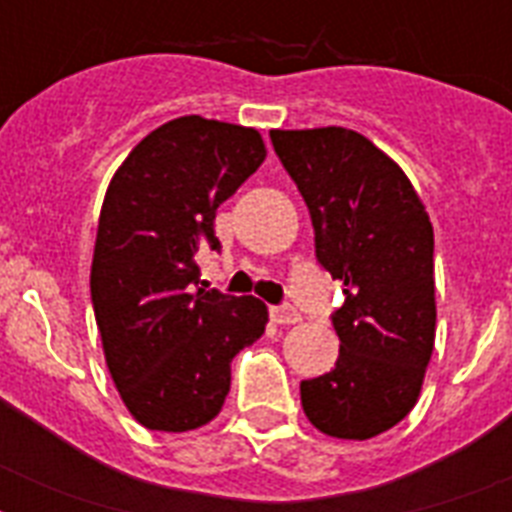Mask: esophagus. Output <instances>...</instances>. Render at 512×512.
Listing matches in <instances>:
<instances>
[{"mask_svg":"<svg viewBox=\"0 0 512 512\" xmlns=\"http://www.w3.org/2000/svg\"><path fill=\"white\" fill-rule=\"evenodd\" d=\"M271 319L273 324H297L300 321V313L292 308V305H273L271 308Z\"/></svg>","mask_w":512,"mask_h":512,"instance_id":"obj_1","label":"esophagus"}]
</instances>
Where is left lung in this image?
Wrapping results in <instances>:
<instances>
[{
  "mask_svg": "<svg viewBox=\"0 0 512 512\" xmlns=\"http://www.w3.org/2000/svg\"><path fill=\"white\" fill-rule=\"evenodd\" d=\"M281 164L303 193L316 257L342 281L332 316L340 356L300 382L305 417L324 436L366 441L420 398L436 345L433 225L406 172L345 127L271 130Z\"/></svg>",
  "mask_w": 512,
  "mask_h": 512,
  "instance_id": "left-lung-1",
  "label": "left lung"
}]
</instances>
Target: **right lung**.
<instances>
[{
  "instance_id": "right-lung-1",
  "label": "right lung",
  "mask_w": 512,
  "mask_h": 512,
  "mask_svg": "<svg viewBox=\"0 0 512 512\" xmlns=\"http://www.w3.org/2000/svg\"><path fill=\"white\" fill-rule=\"evenodd\" d=\"M255 127L180 116L119 164L100 207L90 292L103 356L127 412L185 433L220 414L231 361L265 332L268 305L199 284L215 212L265 162Z\"/></svg>"
}]
</instances>
